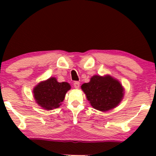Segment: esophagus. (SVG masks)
<instances>
[{
    "label": "esophagus",
    "instance_id": "esophagus-1",
    "mask_svg": "<svg viewBox=\"0 0 156 156\" xmlns=\"http://www.w3.org/2000/svg\"><path fill=\"white\" fill-rule=\"evenodd\" d=\"M73 85H74V87L76 88V89H78L80 87V83L78 82V81H75L73 84Z\"/></svg>",
    "mask_w": 156,
    "mask_h": 156
}]
</instances>
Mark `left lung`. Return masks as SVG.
I'll return each mask as SVG.
<instances>
[{"label":"left lung","instance_id":"left-lung-1","mask_svg":"<svg viewBox=\"0 0 156 156\" xmlns=\"http://www.w3.org/2000/svg\"><path fill=\"white\" fill-rule=\"evenodd\" d=\"M81 87L91 106L101 112L117 107L125 95V88L120 81L109 75H94Z\"/></svg>","mask_w":156,"mask_h":156}]
</instances>
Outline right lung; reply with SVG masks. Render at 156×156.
Masks as SVG:
<instances>
[{
  "instance_id": "obj_1",
  "label": "right lung",
  "mask_w": 156,
  "mask_h": 156,
  "mask_svg": "<svg viewBox=\"0 0 156 156\" xmlns=\"http://www.w3.org/2000/svg\"><path fill=\"white\" fill-rule=\"evenodd\" d=\"M71 85L67 82H58L55 77L41 81L33 88L36 103L46 110L59 108L62 105Z\"/></svg>"
}]
</instances>
